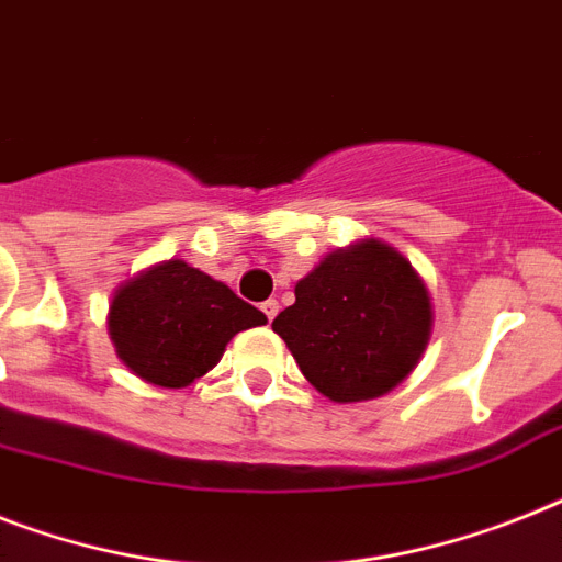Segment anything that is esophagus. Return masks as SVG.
<instances>
[{
    "label": "esophagus",
    "mask_w": 562,
    "mask_h": 562,
    "mask_svg": "<svg viewBox=\"0 0 562 562\" xmlns=\"http://www.w3.org/2000/svg\"><path fill=\"white\" fill-rule=\"evenodd\" d=\"M262 312H266L268 321H273L277 312H280V303H277V300H266V303H262Z\"/></svg>",
    "instance_id": "1"
}]
</instances>
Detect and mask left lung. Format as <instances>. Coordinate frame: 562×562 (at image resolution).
<instances>
[{"mask_svg": "<svg viewBox=\"0 0 562 562\" xmlns=\"http://www.w3.org/2000/svg\"><path fill=\"white\" fill-rule=\"evenodd\" d=\"M294 296L271 326L305 381L337 404L395 390L430 340V291L409 259L378 239L328 254Z\"/></svg>", "mask_w": 562, "mask_h": 562, "instance_id": "left-lung-1", "label": "left lung"}]
</instances>
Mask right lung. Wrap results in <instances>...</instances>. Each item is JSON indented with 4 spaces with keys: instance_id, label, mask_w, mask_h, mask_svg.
Returning <instances> with one entry per match:
<instances>
[{
    "instance_id": "obj_1",
    "label": "right lung",
    "mask_w": 562,
    "mask_h": 562,
    "mask_svg": "<svg viewBox=\"0 0 562 562\" xmlns=\"http://www.w3.org/2000/svg\"><path fill=\"white\" fill-rule=\"evenodd\" d=\"M268 317L184 259H167L123 282L109 305L117 358L147 384L181 390L216 367L231 337Z\"/></svg>"
}]
</instances>
